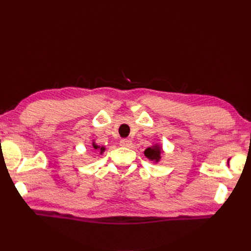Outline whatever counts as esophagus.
I'll return each instance as SVG.
<instances>
[{
  "label": "esophagus",
  "instance_id": "obj_1",
  "mask_svg": "<svg viewBox=\"0 0 251 251\" xmlns=\"http://www.w3.org/2000/svg\"><path fill=\"white\" fill-rule=\"evenodd\" d=\"M120 144H121V147L129 148L131 144H132V141H131V139H129V138H124V139H121Z\"/></svg>",
  "mask_w": 251,
  "mask_h": 251
}]
</instances>
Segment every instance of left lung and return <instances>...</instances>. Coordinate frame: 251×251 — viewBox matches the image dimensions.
<instances>
[{"label":"left lung","mask_w":251,"mask_h":251,"mask_svg":"<svg viewBox=\"0 0 251 251\" xmlns=\"http://www.w3.org/2000/svg\"><path fill=\"white\" fill-rule=\"evenodd\" d=\"M164 152L163 148L160 146L159 143H154L151 147L148 148L144 151V155H146L150 161H151L153 164H157L161 162L162 159V153Z\"/></svg>","instance_id":"obj_1"}]
</instances>
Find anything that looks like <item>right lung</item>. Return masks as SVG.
Wrapping results in <instances>:
<instances>
[{
    "mask_svg": "<svg viewBox=\"0 0 251 251\" xmlns=\"http://www.w3.org/2000/svg\"><path fill=\"white\" fill-rule=\"evenodd\" d=\"M92 149H94V151H99L100 154H102L103 151H105V148H104V147H100V146H98V144L95 142V140L92 141Z\"/></svg>",
    "mask_w": 251,
    "mask_h": 251,
    "instance_id": "right-lung-1",
    "label": "right lung"
}]
</instances>
